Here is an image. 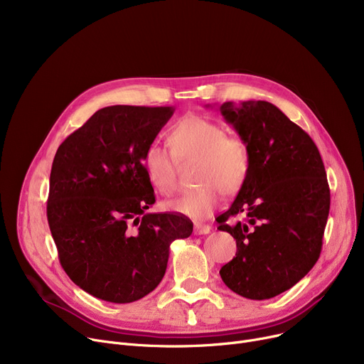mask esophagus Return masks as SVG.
Listing matches in <instances>:
<instances>
[{
	"instance_id": "1",
	"label": "esophagus",
	"mask_w": 364,
	"mask_h": 364,
	"mask_svg": "<svg viewBox=\"0 0 364 364\" xmlns=\"http://www.w3.org/2000/svg\"><path fill=\"white\" fill-rule=\"evenodd\" d=\"M209 232H211V225H208V224H199V223H196L195 224V235H208Z\"/></svg>"
}]
</instances>
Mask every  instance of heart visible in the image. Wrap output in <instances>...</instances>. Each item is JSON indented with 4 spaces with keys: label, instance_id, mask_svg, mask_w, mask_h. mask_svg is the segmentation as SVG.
<instances>
[{
    "label": "heart",
    "instance_id": "b5f03b06",
    "mask_svg": "<svg viewBox=\"0 0 364 364\" xmlns=\"http://www.w3.org/2000/svg\"><path fill=\"white\" fill-rule=\"evenodd\" d=\"M174 151L150 144L143 156L149 181L162 195H171L177 187V164L198 159L196 180L202 184L165 202L168 211L193 220L211 215L223 195H235L242 188L250 172V150L236 136H225V129L199 114H187L169 132Z\"/></svg>",
    "mask_w": 364,
    "mask_h": 364
}]
</instances>
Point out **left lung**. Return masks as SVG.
<instances>
[{
	"instance_id": "obj_1",
	"label": "left lung",
	"mask_w": 364,
	"mask_h": 364,
	"mask_svg": "<svg viewBox=\"0 0 364 364\" xmlns=\"http://www.w3.org/2000/svg\"><path fill=\"white\" fill-rule=\"evenodd\" d=\"M250 150V172L218 230L236 239L223 282L247 299L291 289L317 262L331 208L326 171L307 132L269 102L220 106ZM243 216V220H237Z\"/></svg>"
}]
</instances>
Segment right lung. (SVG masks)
Instances as JSON below:
<instances>
[{
	"label": "right lung",
	"instance_id": "right-lung-1",
	"mask_svg": "<svg viewBox=\"0 0 364 364\" xmlns=\"http://www.w3.org/2000/svg\"><path fill=\"white\" fill-rule=\"evenodd\" d=\"M172 113V106L103 107L55 151L48 225L63 270L95 298L127 304L150 294L169 245L193 232L181 214L147 213L156 199L143 156Z\"/></svg>",
	"mask_w": 364,
	"mask_h": 364
}]
</instances>
